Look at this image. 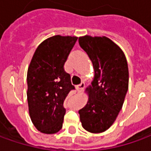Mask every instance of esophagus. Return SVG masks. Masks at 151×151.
Returning a JSON list of instances; mask_svg holds the SVG:
<instances>
[{"label": "esophagus", "instance_id": "1", "mask_svg": "<svg viewBox=\"0 0 151 151\" xmlns=\"http://www.w3.org/2000/svg\"><path fill=\"white\" fill-rule=\"evenodd\" d=\"M85 86H86L85 83H84V82H82L81 84H80V85L76 86V90H77L78 92H81V91H82V90H83V89L85 88Z\"/></svg>", "mask_w": 151, "mask_h": 151}]
</instances>
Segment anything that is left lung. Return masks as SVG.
<instances>
[{
  "label": "left lung",
  "mask_w": 151,
  "mask_h": 151,
  "mask_svg": "<svg viewBox=\"0 0 151 151\" xmlns=\"http://www.w3.org/2000/svg\"><path fill=\"white\" fill-rule=\"evenodd\" d=\"M79 44L92 62L94 76L86 89L88 101L79 110L82 127L91 133L105 132L122 108L128 89L129 72L123 51L105 36L85 35Z\"/></svg>",
  "instance_id": "8db88e82"
}]
</instances>
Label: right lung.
Instances as JSON below:
<instances>
[{
  "label": "right lung",
  "mask_w": 151,
  "mask_h": 151,
  "mask_svg": "<svg viewBox=\"0 0 151 151\" xmlns=\"http://www.w3.org/2000/svg\"><path fill=\"white\" fill-rule=\"evenodd\" d=\"M76 36L55 35L42 41L34 52L27 72V99L33 124L40 132L62 129L63 104L75 89L64 64L77 40Z\"/></svg>",
  "instance_id": "add662e5"
}]
</instances>
